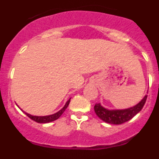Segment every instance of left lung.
I'll use <instances>...</instances> for the list:
<instances>
[{"label": "left lung", "mask_w": 159, "mask_h": 159, "mask_svg": "<svg viewBox=\"0 0 159 159\" xmlns=\"http://www.w3.org/2000/svg\"><path fill=\"white\" fill-rule=\"evenodd\" d=\"M147 98V95H146L139 103L126 109L110 110L102 107L100 102H99V103H95L94 110L97 116L105 123L116 125L122 124L125 122L129 121L143 109Z\"/></svg>", "instance_id": "8db88e82"}]
</instances>
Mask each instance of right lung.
I'll use <instances>...</instances> for the list:
<instances>
[{
  "label": "right lung",
  "instance_id": "right-lung-1",
  "mask_svg": "<svg viewBox=\"0 0 159 159\" xmlns=\"http://www.w3.org/2000/svg\"><path fill=\"white\" fill-rule=\"evenodd\" d=\"M70 99H69L66 102L65 105H64V107H63V108H61L59 111H57V113L55 114H52V115H50V116H32V115H30V114L27 113V112L24 111L22 109H20V110L24 112V113L26 115V116H28V117L30 118L31 119H32L33 121L36 122V123H50V122H52V121H55V120H57V119H59V118L60 117V116H62V114L64 113V111L66 110V108L67 107V106H68V104H69L70 102Z\"/></svg>",
  "mask_w": 159,
  "mask_h": 159
}]
</instances>
